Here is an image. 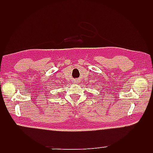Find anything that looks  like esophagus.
Listing matches in <instances>:
<instances>
[{
    "mask_svg": "<svg viewBox=\"0 0 153 153\" xmlns=\"http://www.w3.org/2000/svg\"><path fill=\"white\" fill-rule=\"evenodd\" d=\"M76 83H77V82H76Z\"/></svg>",
    "mask_w": 153,
    "mask_h": 153,
    "instance_id": "1",
    "label": "esophagus"
}]
</instances>
